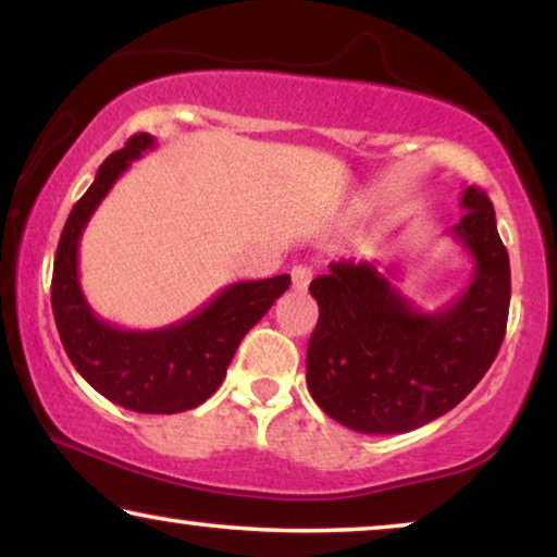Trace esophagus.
Listing matches in <instances>:
<instances>
[{
    "instance_id": "34e87169",
    "label": "esophagus",
    "mask_w": 557,
    "mask_h": 557,
    "mask_svg": "<svg viewBox=\"0 0 557 557\" xmlns=\"http://www.w3.org/2000/svg\"><path fill=\"white\" fill-rule=\"evenodd\" d=\"M309 281H311V269H309V265H294V269H292V286H294V292H307Z\"/></svg>"
}]
</instances>
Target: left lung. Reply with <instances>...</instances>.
Wrapping results in <instances>:
<instances>
[{"instance_id":"obj_1","label":"left lung","mask_w":557,"mask_h":557,"mask_svg":"<svg viewBox=\"0 0 557 557\" xmlns=\"http://www.w3.org/2000/svg\"><path fill=\"white\" fill-rule=\"evenodd\" d=\"M451 227L474 258V276L448 307L421 311L372 263L337 261L309 292L319 322L307 349L311 398L360 433H408L474 391L497 357L509 314V256L479 187Z\"/></svg>"}]
</instances>
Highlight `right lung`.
<instances>
[{
  "label": "right lung",
  "mask_w": 557,
  "mask_h": 557,
  "mask_svg": "<svg viewBox=\"0 0 557 557\" xmlns=\"http://www.w3.org/2000/svg\"><path fill=\"white\" fill-rule=\"evenodd\" d=\"M154 136L136 134L98 166L94 185L73 205L52 265V314L67 357L83 380L134 413H182L210 398L225 380L240 339L286 292V273L225 286L195 314L162 330H121L94 314L78 281V246L90 215Z\"/></svg>",
  "instance_id": "add662e5"
}]
</instances>
